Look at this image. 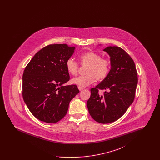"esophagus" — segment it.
Returning a JSON list of instances; mask_svg holds the SVG:
<instances>
[{
	"label": "esophagus",
	"instance_id": "34e87169",
	"mask_svg": "<svg viewBox=\"0 0 160 160\" xmlns=\"http://www.w3.org/2000/svg\"><path fill=\"white\" fill-rule=\"evenodd\" d=\"M78 88L79 91H82V90H83L84 89L83 88H82V87H80V86H78Z\"/></svg>",
	"mask_w": 160,
	"mask_h": 160
}]
</instances>
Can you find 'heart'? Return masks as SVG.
Masks as SVG:
<instances>
[{
    "label": "heart",
    "instance_id": "1",
    "mask_svg": "<svg viewBox=\"0 0 160 160\" xmlns=\"http://www.w3.org/2000/svg\"><path fill=\"white\" fill-rule=\"evenodd\" d=\"M79 61L81 65L88 67L85 71L86 75L72 79L71 83L84 88L93 83L95 80L98 82L104 80L109 74L111 62L95 51L89 50L81 54ZM66 68L69 74L76 76L78 72L79 65L73 59L69 58L66 62Z\"/></svg>",
    "mask_w": 160,
    "mask_h": 160
}]
</instances>
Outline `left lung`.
<instances>
[{"instance_id":"8db88e82","label":"left lung","mask_w":160,"mask_h":160,"mask_svg":"<svg viewBox=\"0 0 160 160\" xmlns=\"http://www.w3.org/2000/svg\"><path fill=\"white\" fill-rule=\"evenodd\" d=\"M110 56L109 74L95 88L87 101L89 114L97 122L108 123L119 119L132 103L138 83L137 71L133 59L119 47L104 49ZM99 90H106L102 96Z\"/></svg>"}]
</instances>
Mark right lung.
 I'll list each match as a JSON object with an SVG mask.
<instances>
[{
	"instance_id": "1",
	"label": "right lung",
	"mask_w": 160,
	"mask_h": 160,
	"mask_svg": "<svg viewBox=\"0 0 160 160\" xmlns=\"http://www.w3.org/2000/svg\"><path fill=\"white\" fill-rule=\"evenodd\" d=\"M75 47L50 44L33 57L24 70L23 99L32 114L41 121L58 122L66 115L69 103L79 92L76 84L62 86L69 80L66 62Z\"/></svg>"
}]
</instances>
